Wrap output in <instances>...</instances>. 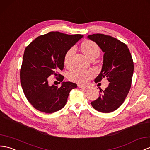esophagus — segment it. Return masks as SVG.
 Listing matches in <instances>:
<instances>
[{
    "label": "esophagus",
    "instance_id": "34e87169",
    "mask_svg": "<svg viewBox=\"0 0 150 150\" xmlns=\"http://www.w3.org/2000/svg\"><path fill=\"white\" fill-rule=\"evenodd\" d=\"M78 86L79 88H86V89H87V88H89V86H86V85H83V84H78Z\"/></svg>",
    "mask_w": 150,
    "mask_h": 150
}]
</instances>
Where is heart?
I'll list each match as a JSON object with an SVG mask.
<instances>
[{"instance_id":"obj_1","label":"heart","mask_w":150,"mask_h":150,"mask_svg":"<svg viewBox=\"0 0 150 150\" xmlns=\"http://www.w3.org/2000/svg\"><path fill=\"white\" fill-rule=\"evenodd\" d=\"M81 50L83 53L87 57L89 60L96 59L101 53L99 46L91 40H86L81 44ZM75 53V48L72 47L67 51L64 57V65L67 67L71 66L72 59ZM94 76V72L92 71H83L77 69L71 72L69 75V79L72 81L84 83Z\"/></svg>"}]
</instances>
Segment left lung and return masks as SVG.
I'll return each instance as SVG.
<instances>
[{
  "label": "left lung",
  "mask_w": 150,
  "mask_h": 150,
  "mask_svg": "<svg viewBox=\"0 0 150 150\" xmlns=\"http://www.w3.org/2000/svg\"><path fill=\"white\" fill-rule=\"evenodd\" d=\"M88 38L95 42L103 52V65L96 83L107 78L109 84L105 90L100 88V96L91 102L95 110L103 113L115 110L122 104L131 86L134 64L125 43L110 36L93 34Z\"/></svg>",
  "instance_id": "obj_1"
}]
</instances>
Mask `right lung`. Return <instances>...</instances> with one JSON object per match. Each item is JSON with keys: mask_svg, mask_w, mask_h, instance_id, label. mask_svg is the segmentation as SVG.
<instances>
[{"mask_svg": "<svg viewBox=\"0 0 150 150\" xmlns=\"http://www.w3.org/2000/svg\"><path fill=\"white\" fill-rule=\"evenodd\" d=\"M83 35H69L58 31L40 36L28 45L24 52L20 71L24 93L36 110L52 114L61 110L76 83L64 81L57 87L48 84V77L54 75L62 82L64 77L59 72L64 69V57ZM59 82V83H60Z\"/></svg>", "mask_w": 150, "mask_h": 150, "instance_id": "right-lung-1", "label": "right lung"}]
</instances>
